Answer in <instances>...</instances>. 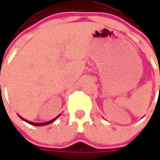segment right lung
<instances>
[{"label": "right lung", "instance_id": "obj_1", "mask_svg": "<svg viewBox=\"0 0 160 160\" xmlns=\"http://www.w3.org/2000/svg\"><path fill=\"white\" fill-rule=\"evenodd\" d=\"M57 118H58V117H57ZM56 118L51 120V121H49V122H45V123H34V122H30V121H28V120H25L24 118H22V119L24 120V121H26V122H27V123H28V124H30V125H33V126H45V125H48V124H51V123H52L53 121L56 119Z\"/></svg>", "mask_w": 160, "mask_h": 160}]
</instances>
